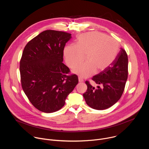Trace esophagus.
<instances>
[{"mask_svg": "<svg viewBox=\"0 0 149 149\" xmlns=\"http://www.w3.org/2000/svg\"><path fill=\"white\" fill-rule=\"evenodd\" d=\"M78 81H79V82H83V81H84V80H83L82 78V77H78Z\"/></svg>", "mask_w": 149, "mask_h": 149, "instance_id": "34e87169", "label": "esophagus"}]
</instances>
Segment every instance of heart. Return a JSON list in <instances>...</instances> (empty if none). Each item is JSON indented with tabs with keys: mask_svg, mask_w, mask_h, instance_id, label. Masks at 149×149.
<instances>
[{
	"mask_svg": "<svg viewBox=\"0 0 149 149\" xmlns=\"http://www.w3.org/2000/svg\"><path fill=\"white\" fill-rule=\"evenodd\" d=\"M120 44L115 38L97 31L81 34L76 44L65 47L64 56L68 66L82 77H88L94 72H101L108 68L115 60L119 52Z\"/></svg>",
	"mask_w": 149,
	"mask_h": 149,
	"instance_id": "obj_1",
	"label": "heart"
}]
</instances>
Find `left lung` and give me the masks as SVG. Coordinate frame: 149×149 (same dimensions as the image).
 Wrapping results in <instances>:
<instances>
[{
    "mask_svg": "<svg viewBox=\"0 0 149 149\" xmlns=\"http://www.w3.org/2000/svg\"><path fill=\"white\" fill-rule=\"evenodd\" d=\"M128 77V57L121 48L114 62L107 69L96 74L92 79L100 86L95 89L86 81L87 90L83 94L86 104L96 110L108 109L121 97Z\"/></svg>",
    "mask_w": 149,
    "mask_h": 149,
    "instance_id": "obj_1",
    "label": "left lung"
}]
</instances>
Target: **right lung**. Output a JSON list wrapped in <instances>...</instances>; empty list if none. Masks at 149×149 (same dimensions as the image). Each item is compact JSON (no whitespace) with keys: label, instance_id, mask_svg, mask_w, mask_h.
Returning a JSON list of instances; mask_svg holds the SVG:
<instances>
[{"label":"right lung","instance_id":"obj_1","mask_svg":"<svg viewBox=\"0 0 149 149\" xmlns=\"http://www.w3.org/2000/svg\"><path fill=\"white\" fill-rule=\"evenodd\" d=\"M70 33L48 30L26 45L20 61L22 86L38 110L53 113L65 105L67 96L78 83L63 63L64 49Z\"/></svg>","mask_w":149,"mask_h":149}]
</instances>
